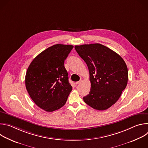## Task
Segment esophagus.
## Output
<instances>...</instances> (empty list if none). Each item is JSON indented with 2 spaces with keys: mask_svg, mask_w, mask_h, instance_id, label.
Masks as SVG:
<instances>
[{
  "mask_svg": "<svg viewBox=\"0 0 148 148\" xmlns=\"http://www.w3.org/2000/svg\"><path fill=\"white\" fill-rule=\"evenodd\" d=\"M82 81V79H80L79 81H78L76 82H75V84H79Z\"/></svg>",
  "mask_w": 148,
  "mask_h": 148,
  "instance_id": "34e87169",
  "label": "esophagus"
}]
</instances>
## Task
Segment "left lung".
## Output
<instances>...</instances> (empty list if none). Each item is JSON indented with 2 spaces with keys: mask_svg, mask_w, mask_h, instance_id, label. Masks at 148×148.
I'll list each match as a JSON object with an SVG mask.
<instances>
[{
  "mask_svg": "<svg viewBox=\"0 0 148 148\" xmlns=\"http://www.w3.org/2000/svg\"><path fill=\"white\" fill-rule=\"evenodd\" d=\"M90 72L91 90L83 99L95 110H107L119 98L127 85L128 68L123 58L99 43L75 46Z\"/></svg>",
  "mask_w": 148,
  "mask_h": 148,
  "instance_id": "left-lung-1",
  "label": "left lung"
}]
</instances>
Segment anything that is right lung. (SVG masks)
Wrapping results in <instances>:
<instances>
[{"label":"right lung","instance_id":"1","mask_svg":"<svg viewBox=\"0 0 148 148\" xmlns=\"http://www.w3.org/2000/svg\"><path fill=\"white\" fill-rule=\"evenodd\" d=\"M73 47L52 46L36 57L27 69L26 90L34 102L47 112L64 106L72 91L64 63Z\"/></svg>","mask_w":148,"mask_h":148}]
</instances>
